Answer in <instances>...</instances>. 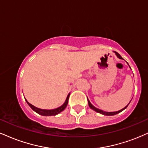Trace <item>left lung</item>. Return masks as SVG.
<instances>
[{"label":"left lung","mask_w":148,"mask_h":148,"mask_svg":"<svg viewBox=\"0 0 148 148\" xmlns=\"http://www.w3.org/2000/svg\"><path fill=\"white\" fill-rule=\"evenodd\" d=\"M114 53H115V54L116 55V56H117V57H118L119 58V59H123V58H122L121 56H120V55L117 52L114 51ZM87 99H88V106H89V107H90L91 109H92V110H93L96 111V112H97L100 113V114H104V115H108V116L114 115V114H118V113L121 112V111H123V110H124V109L126 108L127 107V106H128L129 103H130V102H129L128 104H127V105L126 106H125V108H123V109H121V110H119V111H116V112H105V111H103V110H99V109L97 108H95V106H92V105L91 104V103H90V101H89V100H88V98H87Z\"/></svg>","instance_id":"8db88e82"}]
</instances>
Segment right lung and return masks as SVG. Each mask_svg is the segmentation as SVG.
Masks as SVG:
<instances>
[{
    "mask_svg": "<svg viewBox=\"0 0 148 148\" xmlns=\"http://www.w3.org/2000/svg\"><path fill=\"white\" fill-rule=\"evenodd\" d=\"M69 95H70V94L68 95V96H67L66 97V101L64 102V103L62 106L56 109H53V110H42V109L38 108L35 107L34 106L31 104L30 103H29L26 99L25 100H26L27 103H28V105L32 108V110L35 111L36 112H37L38 114H40V115H42V116H54V115H56V114H59L60 112H61L62 111H63L66 108V107L67 106V104H68Z\"/></svg>",
    "mask_w": 148,
    "mask_h": 148,
    "instance_id": "add662e5",
    "label": "right lung"
}]
</instances>
